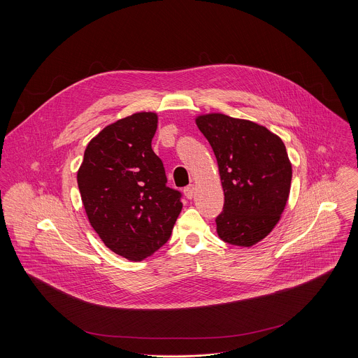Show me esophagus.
<instances>
[{
    "label": "esophagus",
    "mask_w": 358,
    "mask_h": 358,
    "mask_svg": "<svg viewBox=\"0 0 358 358\" xmlns=\"http://www.w3.org/2000/svg\"><path fill=\"white\" fill-rule=\"evenodd\" d=\"M194 190H196V187H194V185H189L187 187H185V190H183V193H185V196H186V199H189V200H192L193 199V196H194Z\"/></svg>",
    "instance_id": "esophagus-1"
}]
</instances>
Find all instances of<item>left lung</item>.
<instances>
[{
  "instance_id": "obj_1",
  "label": "left lung",
  "mask_w": 358,
  "mask_h": 358,
  "mask_svg": "<svg viewBox=\"0 0 358 358\" xmlns=\"http://www.w3.org/2000/svg\"><path fill=\"white\" fill-rule=\"evenodd\" d=\"M196 124L215 153L224 193L217 236L252 247L275 227L289 197L292 165L285 145L263 125L220 113L199 115Z\"/></svg>"
}]
</instances>
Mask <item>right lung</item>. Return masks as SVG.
I'll use <instances>...</instances> for the list:
<instances>
[{
  "mask_svg": "<svg viewBox=\"0 0 358 358\" xmlns=\"http://www.w3.org/2000/svg\"><path fill=\"white\" fill-rule=\"evenodd\" d=\"M157 122L155 113L141 111L107 125L77 172L91 226L108 250L135 262L168 241L183 206L152 149Z\"/></svg>",
  "mask_w": 358,
  "mask_h": 358,
  "instance_id": "1",
  "label": "right lung"
}]
</instances>
